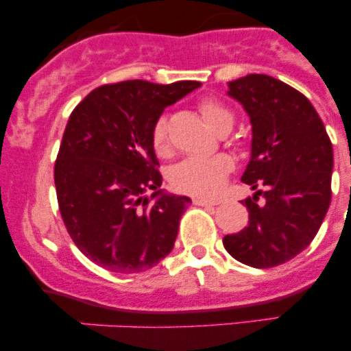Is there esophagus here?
<instances>
[{"label": "esophagus", "instance_id": "34e87169", "mask_svg": "<svg viewBox=\"0 0 351 351\" xmlns=\"http://www.w3.org/2000/svg\"><path fill=\"white\" fill-rule=\"evenodd\" d=\"M193 204H196V206H216L217 201L201 198V196H195V198H193Z\"/></svg>", "mask_w": 351, "mask_h": 351}]
</instances>
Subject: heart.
I'll return each instance as SVG.
<instances>
[{
	"instance_id": "obj_1",
	"label": "heart",
	"mask_w": 351,
	"mask_h": 351,
	"mask_svg": "<svg viewBox=\"0 0 351 351\" xmlns=\"http://www.w3.org/2000/svg\"><path fill=\"white\" fill-rule=\"evenodd\" d=\"M203 119L217 134L229 132L234 125V112L217 99H203L198 104ZM153 152L158 156L170 153V136H168L167 119H158L150 132ZM234 168L232 160L226 155L213 158H186L173 167L170 173L171 186L180 193L195 196H213L223 188L229 173Z\"/></svg>"
}]
</instances>
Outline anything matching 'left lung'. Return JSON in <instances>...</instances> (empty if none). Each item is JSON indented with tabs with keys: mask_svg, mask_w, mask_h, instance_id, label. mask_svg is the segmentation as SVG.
Here are the masks:
<instances>
[{
	"mask_svg": "<svg viewBox=\"0 0 351 351\" xmlns=\"http://www.w3.org/2000/svg\"><path fill=\"white\" fill-rule=\"evenodd\" d=\"M228 94L251 117L252 155L243 181L257 191L243 203L247 226L223 244L245 265L276 267L312 243L327 215L332 142L308 99L279 79L249 74L229 82Z\"/></svg>",
	"mask_w": 351,
	"mask_h": 351,
	"instance_id": "obj_1",
	"label": "left lung"
}]
</instances>
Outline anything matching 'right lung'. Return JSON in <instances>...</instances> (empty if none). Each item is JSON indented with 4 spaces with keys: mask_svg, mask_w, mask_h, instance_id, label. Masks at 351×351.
<instances>
[{
    "mask_svg": "<svg viewBox=\"0 0 351 351\" xmlns=\"http://www.w3.org/2000/svg\"><path fill=\"white\" fill-rule=\"evenodd\" d=\"M201 84H104L72 110L54 165L60 217L79 251L119 274L143 272L171 252L191 201L160 191L150 132L165 107ZM153 191L159 198H144Z\"/></svg>",
    "mask_w": 351,
    "mask_h": 351,
    "instance_id": "right-lung-1",
    "label": "right lung"
}]
</instances>
